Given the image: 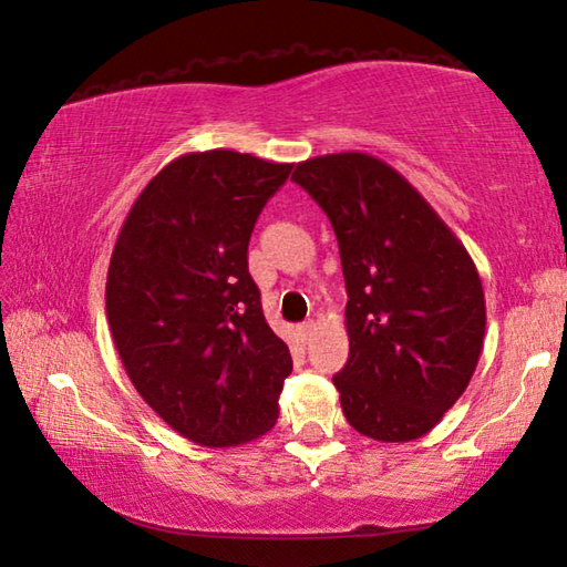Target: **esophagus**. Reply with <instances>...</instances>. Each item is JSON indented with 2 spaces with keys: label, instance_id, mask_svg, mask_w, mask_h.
<instances>
[{
  "label": "esophagus",
  "instance_id": "esophagus-1",
  "mask_svg": "<svg viewBox=\"0 0 567 567\" xmlns=\"http://www.w3.org/2000/svg\"><path fill=\"white\" fill-rule=\"evenodd\" d=\"M313 320H308V323H303V326H298V333H301V340H308L311 338V333H313Z\"/></svg>",
  "mask_w": 567,
  "mask_h": 567
}]
</instances>
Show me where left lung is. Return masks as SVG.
<instances>
[{"label": "left lung", "mask_w": 567, "mask_h": 567, "mask_svg": "<svg viewBox=\"0 0 567 567\" xmlns=\"http://www.w3.org/2000/svg\"><path fill=\"white\" fill-rule=\"evenodd\" d=\"M333 224L350 352L333 378L352 430L412 442L462 398L484 348L486 301L464 244L398 169L365 153L296 165Z\"/></svg>", "instance_id": "1"}]
</instances>
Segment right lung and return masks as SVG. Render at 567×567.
<instances>
[{
	"label": "right lung",
	"instance_id": "1",
	"mask_svg": "<svg viewBox=\"0 0 567 567\" xmlns=\"http://www.w3.org/2000/svg\"><path fill=\"white\" fill-rule=\"evenodd\" d=\"M293 165L187 153L147 183L117 234L105 311L141 398L199 446H237L279 416L288 346L266 323L249 239Z\"/></svg>",
	"mask_w": 567,
	"mask_h": 567
}]
</instances>
